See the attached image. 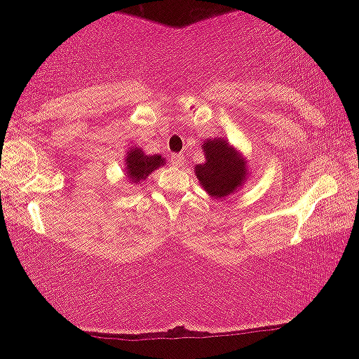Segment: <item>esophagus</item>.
<instances>
[{
    "instance_id": "34e87169",
    "label": "esophagus",
    "mask_w": 359,
    "mask_h": 359,
    "mask_svg": "<svg viewBox=\"0 0 359 359\" xmlns=\"http://www.w3.org/2000/svg\"><path fill=\"white\" fill-rule=\"evenodd\" d=\"M170 162L174 163L175 167H180L184 163V156L182 155H179V154H174L170 156Z\"/></svg>"
}]
</instances>
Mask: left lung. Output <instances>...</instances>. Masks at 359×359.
Returning a JSON list of instances; mask_svg holds the SVG:
<instances>
[{"instance_id":"1","label":"left lung","mask_w":359,"mask_h":359,"mask_svg":"<svg viewBox=\"0 0 359 359\" xmlns=\"http://www.w3.org/2000/svg\"><path fill=\"white\" fill-rule=\"evenodd\" d=\"M205 163L196 167V175L203 187L214 197H226L245 179V162L226 140L204 142Z\"/></svg>"}]
</instances>
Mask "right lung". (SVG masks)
Segmentation results:
<instances>
[{
  "label": "right lung",
  "mask_w": 359,
  "mask_h": 359,
  "mask_svg": "<svg viewBox=\"0 0 359 359\" xmlns=\"http://www.w3.org/2000/svg\"><path fill=\"white\" fill-rule=\"evenodd\" d=\"M163 163V158L160 155H145L140 148L131 150L126 156V175L130 177L131 182H140L148 174L158 168Z\"/></svg>",
  "instance_id": "1"
}]
</instances>
